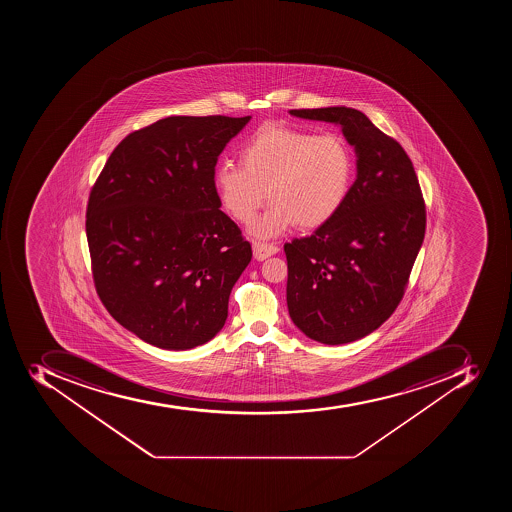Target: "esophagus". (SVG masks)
<instances>
[{
  "label": "esophagus",
  "mask_w": 512,
  "mask_h": 512,
  "mask_svg": "<svg viewBox=\"0 0 512 512\" xmlns=\"http://www.w3.org/2000/svg\"><path fill=\"white\" fill-rule=\"evenodd\" d=\"M254 258L258 261L269 258L272 254L278 253V246L274 243L253 242Z\"/></svg>",
  "instance_id": "34e87169"
}]
</instances>
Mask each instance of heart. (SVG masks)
Wrapping results in <instances>:
<instances>
[{
	"instance_id": "1",
	"label": "heart",
	"mask_w": 512,
	"mask_h": 512,
	"mask_svg": "<svg viewBox=\"0 0 512 512\" xmlns=\"http://www.w3.org/2000/svg\"><path fill=\"white\" fill-rule=\"evenodd\" d=\"M354 155L343 136L283 125L258 129L242 149V166L222 163L214 189L237 221H253L267 200L269 210L251 234L269 238L296 226L314 230L339 213L351 192Z\"/></svg>"
}]
</instances>
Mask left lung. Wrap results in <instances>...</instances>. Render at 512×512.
I'll use <instances>...</instances> for the list:
<instances>
[{
	"label": "left lung",
	"mask_w": 512,
	"mask_h": 512,
	"mask_svg": "<svg viewBox=\"0 0 512 512\" xmlns=\"http://www.w3.org/2000/svg\"><path fill=\"white\" fill-rule=\"evenodd\" d=\"M343 128L357 179L339 213L285 243L286 302L294 325L318 343H352L383 325L402 301L426 232V203L407 152L351 107L290 110Z\"/></svg>",
	"instance_id": "obj_1"
}]
</instances>
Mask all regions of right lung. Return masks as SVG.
I'll use <instances>...</instances> for the list:
<instances>
[{"label":"right lung","mask_w":512,"mask_h":512,"mask_svg":"<svg viewBox=\"0 0 512 512\" xmlns=\"http://www.w3.org/2000/svg\"><path fill=\"white\" fill-rule=\"evenodd\" d=\"M251 117H168L115 147L86 206L97 296L145 343L186 351L213 339L250 242L214 189L222 150Z\"/></svg>","instance_id":"obj_1"}]
</instances>
